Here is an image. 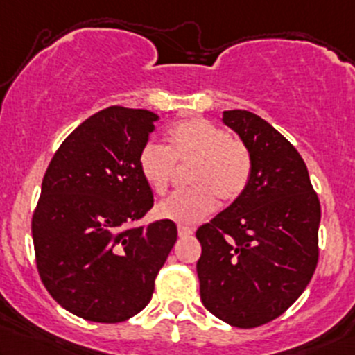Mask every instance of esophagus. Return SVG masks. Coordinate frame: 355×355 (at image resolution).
I'll list each match as a JSON object with an SVG mask.
<instances>
[{
    "label": "esophagus",
    "instance_id": "esophagus-1",
    "mask_svg": "<svg viewBox=\"0 0 355 355\" xmlns=\"http://www.w3.org/2000/svg\"><path fill=\"white\" fill-rule=\"evenodd\" d=\"M193 234V229L189 225H178V236L180 237H190Z\"/></svg>",
    "mask_w": 355,
    "mask_h": 355
}]
</instances>
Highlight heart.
I'll return each mask as SVG.
<instances>
[{
	"mask_svg": "<svg viewBox=\"0 0 355 355\" xmlns=\"http://www.w3.org/2000/svg\"><path fill=\"white\" fill-rule=\"evenodd\" d=\"M168 146L155 141L143 145L138 166L157 196L168 192L177 165H192L189 185L163 200L158 217L178 224H197L214 212L217 200L231 204L243 196L251 180L252 158L241 139L225 128L204 118H193L171 128Z\"/></svg>",
	"mask_w": 355,
	"mask_h": 355,
	"instance_id": "b5f03b06",
	"label": "heart"
}]
</instances>
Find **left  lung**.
Here are the masks:
<instances>
[{
	"label": "left lung",
	"instance_id": "left-lung-1",
	"mask_svg": "<svg viewBox=\"0 0 355 355\" xmlns=\"http://www.w3.org/2000/svg\"><path fill=\"white\" fill-rule=\"evenodd\" d=\"M252 158L237 200L197 229V275L210 313L239 329L275 320L297 302L318 263L320 200L305 162L270 123L243 109L222 118Z\"/></svg>",
	"mask_w": 355,
	"mask_h": 355
}]
</instances>
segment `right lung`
I'll use <instances>...</instances> for the list:
<instances>
[{
	"label": "right lung",
	"instance_id": "right-lung-1",
	"mask_svg": "<svg viewBox=\"0 0 355 355\" xmlns=\"http://www.w3.org/2000/svg\"><path fill=\"white\" fill-rule=\"evenodd\" d=\"M157 119L146 109H103L64 139L45 171L32 217L37 270L58 305L84 320L139 313L177 243L173 220L133 225L155 202L138 155Z\"/></svg>",
	"mask_w": 355,
	"mask_h": 355
}]
</instances>
